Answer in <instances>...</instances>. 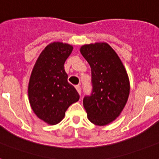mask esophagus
<instances>
[{"label": "esophagus", "mask_w": 159, "mask_h": 159, "mask_svg": "<svg viewBox=\"0 0 159 159\" xmlns=\"http://www.w3.org/2000/svg\"><path fill=\"white\" fill-rule=\"evenodd\" d=\"M75 87H76V90H77V92H78V94H79L80 95H81V90H82V89H81V86H76Z\"/></svg>", "instance_id": "esophagus-1"}]
</instances>
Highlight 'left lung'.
I'll return each instance as SVG.
<instances>
[{
	"instance_id": "left-lung-1",
	"label": "left lung",
	"mask_w": 159,
	"mask_h": 159,
	"mask_svg": "<svg viewBox=\"0 0 159 159\" xmlns=\"http://www.w3.org/2000/svg\"><path fill=\"white\" fill-rule=\"evenodd\" d=\"M80 52L91 68L92 92L83 98L91 123L104 126L120 116L128 101L129 79L118 55L107 43L82 46Z\"/></svg>"
}]
</instances>
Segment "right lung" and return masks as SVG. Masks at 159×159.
I'll use <instances>...</instances> for the list:
<instances>
[{"label": "right lung", "instance_id": "1", "mask_svg": "<svg viewBox=\"0 0 159 159\" xmlns=\"http://www.w3.org/2000/svg\"><path fill=\"white\" fill-rule=\"evenodd\" d=\"M72 51L73 46L68 43H52L40 53L31 72L29 102L34 114L48 125L61 122L69 107L79 100L64 67Z\"/></svg>", "mask_w": 159, "mask_h": 159}]
</instances>
